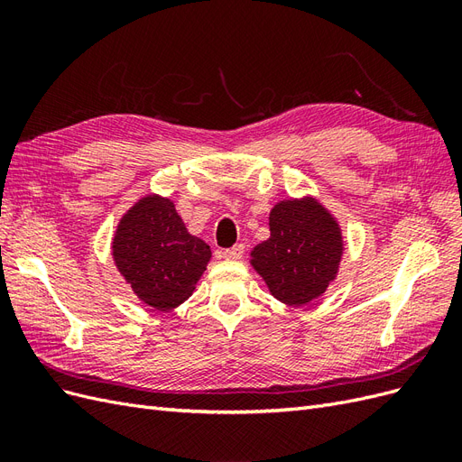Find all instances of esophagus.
<instances>
[{"instance_id": "obj_1", "label": "esophagus", "mask_w": 462, "mask_h": 462, "mask_svg": "<svg viewBox=\"0 0 462 462\" xmlns=\"http://www.w3.org/2000/svg\"><path fill=\"white\" fill-rule=\"evenodd\" d=\"M245 254V245H235L233 248L223 250V258L226 260H241Z\"/></svg>"}]
</instances>
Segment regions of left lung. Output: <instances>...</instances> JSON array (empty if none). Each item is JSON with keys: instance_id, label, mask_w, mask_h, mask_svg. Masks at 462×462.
I'll return each mask as SVG.
<instances>
[{"instance_id": "1", "label": "left lung", "mask_w": 462, "mask_h": 462, "mask_svg": "<svg viewBox=\"0 0 462 462\" xmlns=\"http://www.w3.org/2000/svg\"><path fill=\"white\" fill-rule=\"evenodd\" d=\"M343 250L337 217L306 194L270 209V239L250 250V265L277 300L304 306L335 282Z\"/></svg>"}]
</instances>
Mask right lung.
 Wrapping results in <instances>:
<instances>
[{
	"mask_svg": "<svg viewBox=\"0 0 462 462\" xmlns=\"http://www.w3.org/2000/svg\"><path fill=\"white\" fill-rule=\"evenodd\" d=\"M111 254L134 295L146 306L167 312L192 295L212 250L189 233L171 199L152 192L121 216Z\"/></svg>",
	"mask_w": 462,
	"mask_h": 462,
	"instance_id": "add662e5",
	"label": "right lung"
}]
</instances>
